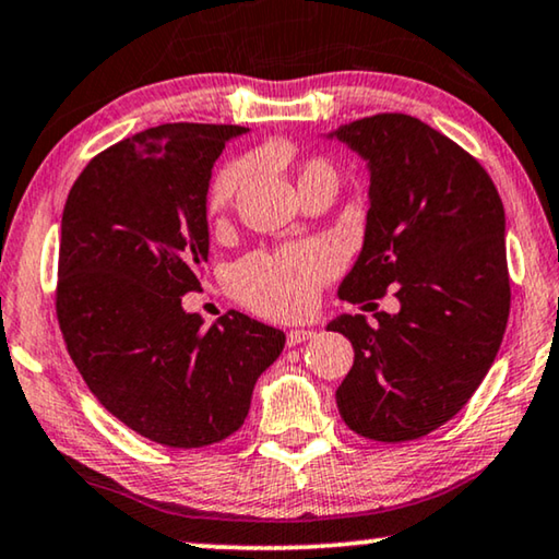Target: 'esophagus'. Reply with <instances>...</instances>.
<instances>
[{
  "label": "esophagus",
  "mask_w": 559,
  "mask_h": 559,
  "mask_svg": "<svg viewBox=\"0 0 559 559\" xmlns=\"http://www.w3.org/2000/svg\"><path fill=\"white\" fill-rule=\"evenodd\" d=\"M313 336H316V331H311V329H294V331H288V346H298Z\"/></svg>",
  "instance_id": "obj_1"
}]
</instances>
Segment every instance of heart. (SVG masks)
<instances>
[{"instance_id":"b5f03b06","label":"heart","mask_w":559,"mask_h":559,"mask_svg":"<svg viewBox=\"0 0 559 559\" xmlns=\"http://www.w3.org/2000/svg\"><path fill=\"white\" fill-rule=\"evenodd\" d=\"M246 173V165H228L226 170L218 173L211 186V195H207L211 213H221L230 203L236 190L243 186ZM313 178L336 180V173L326 160H311L301 168L298 186ZM336 271L338 255L331 246H288L276 253H261L240 263L236 269V290L258 313L290 319L313 306L319 288Z\"/></svg>"}]
</instances>
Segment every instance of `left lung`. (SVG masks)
I'll list each match as a JSON object with an SVG mask.
<instances>
[{
	"instance_id": "obj_1",
	"label": "left lung",
	"mask_w": 559,
	"mask_h": 559,
	"mask_svg": "<svg viewBox=\"0 0 559 559\" xmlns=\"http://www.w3.org/2000/svg\"><path fill=\"white\" fill-rule=\"evenodd\" d=\"M366 163L369 211L361 253L338 298L361 304L396 290L399 311L341 313L354 366L336 389L341 419L373 441L435 431L469 402L502 344L510 316L504 207L469 153L412 115L338 124Z\"/></svg>"
}]
</instances>
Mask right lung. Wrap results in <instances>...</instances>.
<instances>
[{"instance_id":"add662e5","label":"right lung","mask_w":559,"mask_h":559,"mask_svg":"<svg viewBox=\"0 0 559 559\" xmlns=\"http://www.w3.org/2000/svg\"><path fill=\"white\" fill-rule=\"evenodd\" d=\"M238 124L173 122L90 160L67 195L57 319L74 366L112 416L175 449L240 429L286 333L240 311L211 326L182 296L211 251L207 188Z\"/></svg>"}]
</instances>
